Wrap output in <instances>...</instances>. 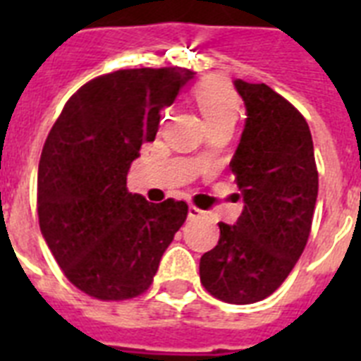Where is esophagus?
<instances>
[{
  "mask_svg": "<svg viewBox=\"0 0 361 361\" xmlns=\"http://www.w3.org/2000/svg\"><path fill=\"white\" fill-rule=\"evenodd\" d=\"M204 216H206V212H202V209L195 208V206H190V208H188V219L190 220L204 219Z\"/></svg>",
  "mask_w": 361,
  "mask_h": 361,
  "instance_id": "obj_1",
  "label": "esophagus"
}]
</instances>
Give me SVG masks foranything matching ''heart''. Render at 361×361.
I'll return each instance as SVG.
<instances>
[{
  "mask_svg": "<svg viewBox=\"0 0 361 361\" xmlns=\"http://www.w3.org/2000/svg\"><path fill=\"white\" fill-rule=\"evenodd\" d=\"M195 101L202 111L208 128H215L220 124L237 123L240 114V101L237 92L233 90L228 81L220 78L204 79L195 88Z\"/></svg>",
  "mask_w": 361,
  "mask_h": 361,
  "instance_id": "obj_1",
  "label": "heart"
}]
</instances>
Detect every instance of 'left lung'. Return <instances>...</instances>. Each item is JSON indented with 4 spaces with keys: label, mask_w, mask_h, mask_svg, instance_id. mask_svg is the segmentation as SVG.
Here are the masks:
<instances>
[{
    "label": "left lung",
    "mask_w": 361,
    "mask_h": 361,
    "mask_svg": "<svg viewBox=\"0 0 361 361\" xmlns=\"http://www.w3.org/2000/svg\"><path fill=\"white\" fill-rule=\"evenodd\" d=\"M245 126L229 168L244 209L220 222L219 244L200 258V282L228 304H255L288 279L307 244L318 197L312 137L304 116L260 82L235 79Z\"/></svg>",
    "instance_id": "8db88e82"
}]
</instances>
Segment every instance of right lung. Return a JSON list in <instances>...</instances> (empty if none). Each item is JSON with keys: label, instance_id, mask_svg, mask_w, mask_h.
Returning a JSON list of instances; mask_svg holds the SVG:
<instances>
[{"label": "right lung", "instance_id": "right-lung-1", "mask_svg": "<svg viewBox=\"0 0 361 361\" xmlns=\"http://www.w3.org/2000/svg\"><path fill=\"white\" fill-rule=\"evenodd\" d=\"M193 72L130 68L99 75L66 101L37 170L44 242L66 279L97 300H126L149 288L162 253L188 216L184 200L148 202L126 177L161 111Z\"/></svg>", "mask_w": 361, "mask_h": 361}]
</instances>
